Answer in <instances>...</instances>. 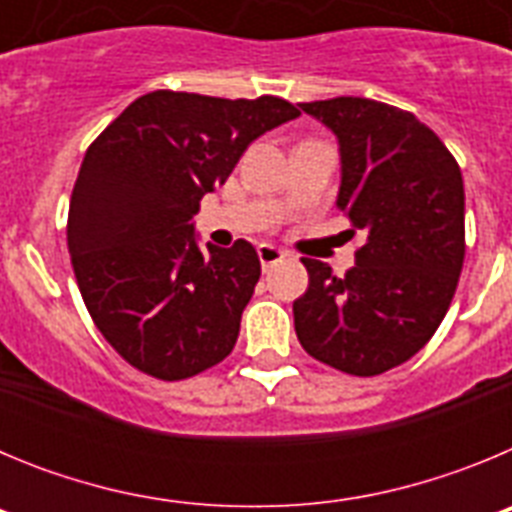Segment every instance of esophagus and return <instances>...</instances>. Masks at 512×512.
Here are the masks:
<instances>
[{
  "instance_id": "esophagus-1",
  "label": "esophagus",
  "mask_w": 512,
  "mask_h": 512,
  "mask_svg": "<svg viewBox=\"0 0 512 512\" xmlns=\"http://www.w3.org/2000/svg\"><path fill=\"white\" fill-rule=\"evenodd\" d=\"M256 253H259V261H261V266H274V264H279V261H284L287 259V251H282V248H277V246H271V243H261L259 248H256Z\"/></svg>"
}]
</instances>
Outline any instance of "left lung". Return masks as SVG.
<instances>
[{
    "instance_id": "left-lung-1",
    "label": "left lung",
    "mask_w": 512,
    "mask_h": 512,
    "mask_svg": "<svg viewBox=\"0 0 512 512\" xmlns=\"http://www.w3.org/2000/svg\"><path fill=\"white\" fill-rule=\"evenodd\" d=\"M341 146L338 210L366 241L336 277L302 259L295 330L312 359L377 377L431 341L464 266V182L449 148L413 112L364 97L302 102Z\"/></svg>"
}]
</instances>
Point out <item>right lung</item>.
<instances>
[{"label": "right lung", "mask_w": 512, "mask_h": 512, "mask_svg": "<svg viewBox=\"0 0 512 512\" xmlns=\"http://www.w3.org/2000/svg\"><path fill=\"white\" fill-rule=\"evenodd\" d=\"M295 117L271 94L158 89L87 148L66 225L71 266L104 341L138 372L179 382L233 351L259 256L248 241L202 251L192 215L253 140Z\"/></svg>", "instance_id": "1"}]
</instances>
